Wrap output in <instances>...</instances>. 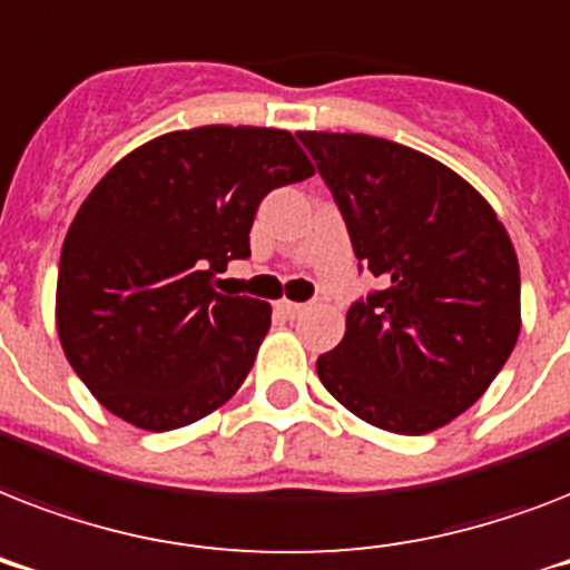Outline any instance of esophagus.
Masks as SVG:
<instances>
[{"label":"esophagus","mask_w":570,"mask_h":570,"mask_svg":"<svg viewBox=\"0 0 570 570\" xmlns=\"http://www.w3.org/2000/svg\"><path fill=\"white\" fill-rule=\"evenodd\" d=\"M277 311L284 313V316H289V320H295V316H302L304 311H307V304H298V302H277Z\"/></svg>","instance_id":"34e87169"}]
</instances>
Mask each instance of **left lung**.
I'll return each instance as SVG.
<instances>
[{"label":"left lung","instance_id":"1","mask_svg":"<svg viewBox=\"0 0 570 570\" xmlns=\"http://www.w3.org/2000/svg\"><path fill=\"white\" fill-rule=\"evenodd\" d=\"M384 289L316 361L331 396L384 432L452 423L521 334L518 254L485 197L432 156L361 132H298Z\"/></svg>","mask_w":570,"mask_h":570}]
</instances>
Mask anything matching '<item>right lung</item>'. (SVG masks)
Here are the masks:
<instances>
[{
    "mask_svg": "<svg viewBox=\"0 0 570 570\" xmlns=\"http://www.w3.org/2000/svg\"><path fill=\"white\" fill-rule=\"evenodd\" d=\"M307 177L293 132L215 124L136 147L94 186L61 248L56 325L102 407L171 432L242 387L272 307L215 293V275L250 257L259 200Z\"/></svg>",
    "mask_w": 570,
    "mask_h": 570,
    "instance_id": "1",
    "label": "right lung"
}]
</instances>
